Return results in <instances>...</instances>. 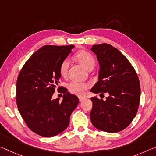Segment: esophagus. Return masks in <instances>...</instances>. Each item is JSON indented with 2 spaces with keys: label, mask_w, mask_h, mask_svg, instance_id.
<instances>
[{
  "label": "esophagus",
  "mask_w": 156,
  "mask_h": 156,
  "mask_svg": "<svg viewBox=\"0 0 156 156\" xmlns=\"http://www.w3.org/2000/svg\"><path fill=\"white\" fill-rule=\"evenodd\" d=\"M79 98V101H80V102H82V101H83V100H85V98H84V97H79L78 98Z\"/></svg>",
  "instance_id": "1"
}]
</instances>
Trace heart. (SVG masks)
Wrapping results in <instances>:
<instances>
[{
	"mask_svg": "<svg viewBox=\"0 0 156 156\" xmlns=\"http://www.w3.org/2000/svg\"><path fill=\"white\" fill-rule=\"evenodd\" d=\"M75 58L80 65L87 70L92 69L95 65L96 61L94 57L90 53L85 51H80L76 53ZM69 67V60L66 58L62 62L60 66V73L62 76L67 75ZM69 91L73 94L78 96H83L85 92V90L89 87V84L85 83L73 82L69 83L67 85Z\"/></svg>",
	"mask_w": 156,
	"mask_h": 156,
	"instance_id": "b5f03b06",
	"label": "heart"
}]
</instances>
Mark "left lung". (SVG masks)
Segmentation results:
<instances>
[{
  "instance_id": "left-lung-1",
  "label": "left lung",
  "mask_w": 156,
  "mask_h": 156,
  "mask_svg": "<svg viewBox=\"0 0 156 156\" xmlns=\"http://www.w3.org/2000/svg\"><path fill=\"white\" fill-rule=\"evenodd\" d=\"M91 50L100 65L98 81L91 91L110 94L105 101L96 96L91 98V122L102 131L119 132L130 125L137 112L140 100L139 78L127 58L110 44L94 45Z\"/></svg>"
}]
</instances>
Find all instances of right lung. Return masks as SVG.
Wrapping results in <instances>:
<instances>
[{"label": "right lung", "mask_w": 156, "mask_h": 156, "mask_svg": "<svg viewBox=\"0 0 156 156\" xmlns=\"http://www.w3.org/2000/svg\"><path fill=\"white\" fill-rule=\"evenodd\" d=\"M73 45L44 46L24 64L16 81V105L25 123L32 131L43 137H53L68 127L71 114L78 98L66 88L58 87L63 100L52 99L60 83L62 62Z\"/></svg>", "instance_id": "obj_1"}]
</instances>
